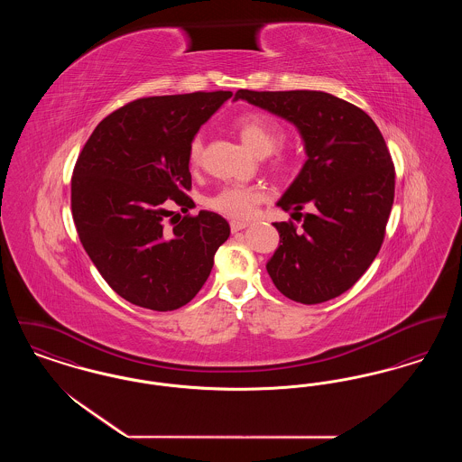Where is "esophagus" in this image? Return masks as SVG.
<instances>
[{
  "mask_svg": "<svg viewBox=\"0 0 462 462\" xmlns=\"http://www.w3.org/2000/svg\"><path fill=\"white\" fill-rule=\"evenodd\" d=\"M245 226H249V223H245V221H230V230L236 234V232H239V230H244Z\"/></svg>",
  "mask_w": 462,
  "mask_h": 462,
  "instance_id": "obj_1",
  "label": "esophagus"
}]
</instances>
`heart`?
Wrapping results in <instances>:
<instances>
[{"label": "heart", "mask_w": 462, "mask_h": 462, "mask_svg": "<svg viewBox=\"0 0 462 462\" xmlns=\"http://www.w3.org/2000/svg\"><path fill=\"white\" fill-rule=\"evenodd\" d=\"M244 145L254 155L272 154L284 140L282 126L260 112L244 114L236 123ZM189 164L192 170L199 168L202 159V138L194 136L189 145ZM266 199V194L258 187L230 185L221 189L217 196L209 199V206L221 215L234 220H251L256 217L260 204Z\"/></svg>", "instance_id": "1"}]
</instances>
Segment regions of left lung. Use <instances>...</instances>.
Segmentation results:
<instances>
[{
  "label": "left lung",
  "instance_id": "8db88e82",
  "mask_svg": "<svg viewBox=\"0 0 462 462\" xmlns=\"http://www.w3.org/2000/svg\"><path fill=\"white\" fill-rule=\"evenodd\" d=\"M234 100L286 119L301 134L307 161L277 206L303 225L273 223L281 241L266 272L292 301H329L365 273L384 239L395 198L386 142L364 110L324 91L239 89Z\"/></svg>",
  "mask_w": 462,
  "mask_h": 462
}]
</instances>
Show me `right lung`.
Masks as SVG:
<instances>
[{
	"mask_svg": "<svg viewBox=\"0 0 462 462\" xmlns=\"http://www.w3.org/2000/svg\"><path fill=\"white\" fill-rule=\"evenodd\" d=\"M232 91L149 97L114 110L91 133L70 181L76 230L89 260L121 298L155 311L187 305L208 281L230 236L211 211L194 208L189 145Z\"/></svg>",
	"mask_w": 462,
	"mask_h": 462,
	"instance_id": "1",
	"label": "right lung"
}]
</instances>
